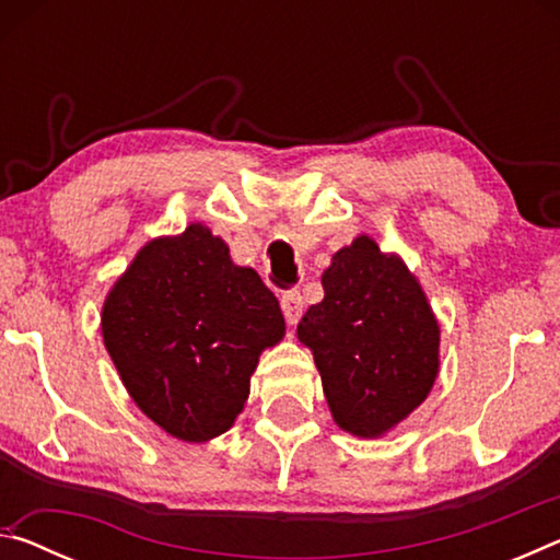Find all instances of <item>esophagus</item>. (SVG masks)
Masks as SVG:
<instances>
[{"mask_svg": "<svg viewBox=\"0 0 560 560\" xmlns=\"http://www.w3.org/2000/svg\"><path fill=\"white\" fill-rule=\"evenodd\" d=\"M281 311L289 326H296L303 314V296L299 291H287L281 296Z\"/></svg>", "mask_w": 560, "mask_h": 560, "instance_id": "34e87169", "label": "esophagus"}]
</instances>
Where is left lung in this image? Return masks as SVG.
Returning <instances> with one entry per match:
<instances>
[{
	"mask_svg": "<svg viewBox=\"0 0 560 560\" xmlns=\"http://www.w3.org/2000/svg\"><path fill=\"white\" fill-rule=\"evenodd\" d=\"M320 283L324 301L306 311L296 336L314 353L338 428L383 438L438 381V316L407 264L368 234L334 254Z\"/></svg>",
	"mask_w": 560,
	"mask_h": 560,
	"instance_id": "obj_1",
	"label": "left lung"
}]
</instances>
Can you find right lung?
<instances>
[{
  "label": "right lung",
  "mask_w": 560,
  "mask_h": 560,
  "mask_svg": "<svg viewBox=\"0 0 560 560\" xmlns=\"http://www.w3.org/2000/svg\"><path fill=\"white\" fill-rule=\"evenodd\" d=\"M101 334L140 412L197 444L232 428L261 350L287 324L259 273L236 267L222 236L192 222L136 254L103 301Z\"/></svg>",
  "instance_id": "right-lung-1"
}]
</instances>
